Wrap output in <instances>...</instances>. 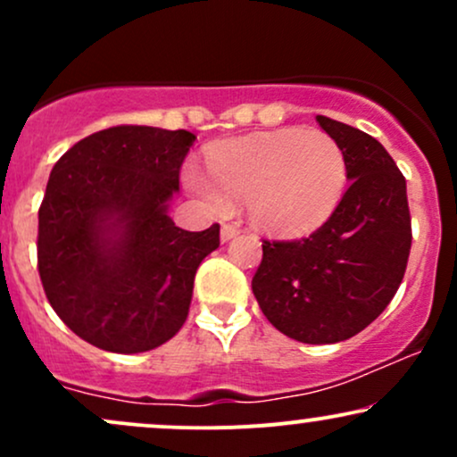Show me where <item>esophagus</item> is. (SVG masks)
Masks as SVG:
<instances>
[{"label": "esophagus", "instance_id": "1", "mask_svg": "<svg viewBox=\"0 0 457 457\" xmlns=\"http://www.w3.org/2000/svg\"><path fill=\"white\" fill-rule=\"evenodd\" d=\"M240 234V229H238V225H232V223H225L223 228H221V240L223 243H228V240H232L234 236H238Z\"/></svg>", "mask_w": 457, "mask_h": 457}]
</instances>
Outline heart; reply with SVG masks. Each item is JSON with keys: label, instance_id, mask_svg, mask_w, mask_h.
I'll return each mask as SVG.
<instances>
[{"label": "heart", "instance_id": "b5f03b06", "mask_svg": "<svg viewBox=\"0 0 457 457\" xmlns=\"http://www.w3.org/2000/svg\"><path fill=\"white\" fill-rule=\"evenodd\" d=\"M210 176L188 167L185 180L212 211L246 202L260 228L296 234L316 228L333 212L345 185V156L320 129H286L246 135L208 152Z\"/></svg>", "mask_w": 457, "mask_h": 457}]
</instances>
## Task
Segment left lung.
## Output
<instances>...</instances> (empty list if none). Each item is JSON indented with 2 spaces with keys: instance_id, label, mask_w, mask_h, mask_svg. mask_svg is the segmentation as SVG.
Segmentation results:
<instances>
[{
  "instance_id": "left-lung-1",
  "label": "left lung",
  "mask_w": 457,
  "mask_h": 457,
  "mask_svg": "<svg viewBox=\"0 0 457 457\" xmlns=\"http://www.w3.org/2000/svg\"><path fill=\"white\" fill-rule=\"evenodd\" d=\"M316 122L344 150L350 185L316 232L262 240L264 255L251 287L283 335L337 344L370 327L395 296L412 228L406 178L380 141L324 115Z\"/></svg>"
}]
</instances>
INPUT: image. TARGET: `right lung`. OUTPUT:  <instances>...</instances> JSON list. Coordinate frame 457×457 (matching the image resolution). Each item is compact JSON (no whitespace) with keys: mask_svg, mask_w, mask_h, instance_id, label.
Instances as JSON below:
<instances>
[{"mask_svg":"<svg viewBox=\"0 0 457 457\" xmlns=\"http://www.w3.org/2000/svg\"><path fill=\"white\" fill-rule=\"evenodd\" d=\"M195 135L112 127L55 162L38 211V272L72 333L109 353L170 342L188 316L197 266L219 223L176 228L167 204Z\"/></svg>","mask_w":457,"mask_h":457,"instance_id":"add662e5","label":"right lung"}]
</instances>
